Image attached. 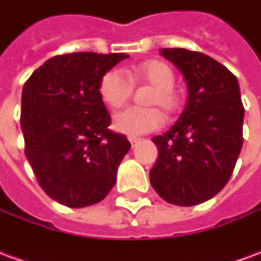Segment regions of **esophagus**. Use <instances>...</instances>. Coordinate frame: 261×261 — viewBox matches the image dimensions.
Masks as SVG:
<instances>
[{
	"label": "esophagus",
	"instance_id": "esophagus-1",
	"mask_svg": "<svg viewBox=\"0 0 261 261\" xmlns=\"http://www.w3.org/2000/svg\"><path fill=\"white\" fill-rule=\"evenodd\" d=\"M128 141L131 142V145H133V147H136L137 144L141 141V140H140V138H137V137H128Z\"/></svg>",
	"mask_w": 261,
	"mask_h": 261
}]
</instances>
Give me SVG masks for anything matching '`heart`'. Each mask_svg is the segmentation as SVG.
<instances>
[{"instance_id": "obj_1", "label": "heart", "mask_w": 261, "mask_h": 261, "mask_svg": "<svg viewBox=\"0 0 261 261\" xmlns=\"http://www.w3.org/2000/svg\"><path fill=\"white\" fill-rule=\"evenodd\" d=\"M175 81V72L169 64L161 60H147L127 67L124 72L116 68L106 71L99 81L97 92L108 106L120 108L131 96L133 85L147 84L152 86V91L145 99L147 108H127L117 112L113 117V127L119 133L137 137L155 131L162 125L164 116L160 108L166 116H172L179 110L180 97L173 88Z\"/></svg>"}]
</instances>
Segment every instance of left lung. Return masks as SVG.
<instances>
[{"mask_svg":"<svg viewBox=\"0 0 261 261\" xmlns=\"http://www.w3.org/2000/svg\"><path fill=\"white\" fill-rule=\"evenodd\" d=\"M161 54L185 75L189 97L175 125L152 138L158 159L149 180L165 201L190 207L213 198L229 180L243 144L245 109L238 80L225 65L186 48Z\"/></svg>","mask_w":261,"mask_h":261,"instance_id":"8db88e82","label":"left lung"}]
</instances>
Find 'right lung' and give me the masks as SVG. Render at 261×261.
Here are the masks:
<instances>
[{"mask_svg":"<svg viewBox=\"0 0 261 261\" xmlns=\"http://www.w3.org/2000/svg\"><path fill=\"white\" fill-rule=\"evenodd\" d=\"M127 57L61 54L39 67L23 85L25 155L39 186L60 204L88 207L113 189L131 144L109 128L112 119L97 86L106 71Z\"/></svg>","mask_w":261,"mask_h":261,"instance_id":"right-lung-1","label":"right lung"}]
</instances>
